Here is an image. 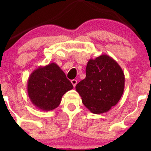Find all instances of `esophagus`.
<instances>
[{
	"instance_id": "1",
	"label": "esophagus",
	"mask_w": 151,
	"mask_h": 151,
	"mask_svg": "<svg viewBox=\"0 0 151 151\" xmlns=\"http://www.w3.org/2000/svg\"><path fill=\"white\" fill-rule=\"evenodd\" d=\"M71 82V83H72V84H73V86H74V87H75V86H76V84H77V80H75V79H73V80H72Z\"/></svg>"
}]
</instances>
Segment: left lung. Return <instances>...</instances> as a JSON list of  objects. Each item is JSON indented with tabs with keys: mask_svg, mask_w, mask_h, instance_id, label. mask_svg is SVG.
<instances>
[{
	"mask_svg": "<svg viewBox=\"0 0 151 151\" xmlns=\"http://www.w3.org/2000/svg\"><path fill=\"white\" fill-rule=\"evenodd\" d=\"M124 72L114 59L102 54L88 61L86 78L76 84L84 106L94 114L108 112L122 96Z\"/></svg>",
	"mask_w": 151,
	"mask_h": 151,
	"instance_id": "1",
	"label": "left lung"
}]
</instances>
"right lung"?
Instances as JSON below:
<instances>
[{"label": "right lung", "instance_id": "right-lung-1", "mask_svg": "<svg viewBox=\"0 0 151 151\" xmlns=\"http://www.w3.org/2000/svg\"><path fill=\"white\" fill-rule=\"evenodd\" d=\"M73 88L65 73L54 63L37 68L27 80V93L31 102L43 111L57 108L64 94Z\"/></svg>", "mask_w": 151, "mask_h": 151}]
</instances>
